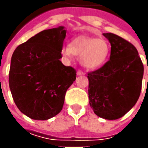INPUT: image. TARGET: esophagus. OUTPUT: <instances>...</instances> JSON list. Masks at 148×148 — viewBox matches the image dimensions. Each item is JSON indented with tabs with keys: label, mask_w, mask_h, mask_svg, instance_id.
<instances>
[{
	"label": "esophagus",
	"mask_w": 148,
	"mask_h": 148,
	"mask_svg": "<svg viewBox=\"0 0 148 148\" xmlns=\"http://www.w3.org/2000/svg\"><path fill=\"white\" fill-rule=\"evenodd\" d=\"M77 74L78 75V76H82V75H84L85 73H84V71H82V70H78V71H77Z\"/></svg>",
	"instance_id": "1"
}]
</instances>
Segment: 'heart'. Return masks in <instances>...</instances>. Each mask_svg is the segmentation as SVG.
<instances>
[{
    "instance_id": "b5f03b06",
    "label": "heart",
    "mask_w": 148,
    "mask_h": 148,
    "mask_svg": "<svg viewBox=\"0 0 148 148\" xmlns=\"http://www.w3.org/2000/svg\"><path fill=\"white\" fill-rule=\"evenodd\" d=\"M62 53L68 58H71L73 55L77 56L86 68L95 70L108 61L110 46L103 38L81 36L74 38L69 47H63Z\"/></svg>"
}]
</instances>
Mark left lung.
Masks as SVG:
<instances>
[{
  "mask_svg": "<svg viewBox=\"0 0 148 148\" xmlns=\"http://www.w3.org/2000/svg\"><path fill=\"white\" fill-rule=\"evenodd\" d=\"M103 35L110 43V57L98 70L88 72L89 102L97 116L113 120L123 116L137 103L143 64L132 43L112 33Z\"/></svg>",
  "mask_w": 148,
  "mask_h": 148,
  "instance_id": "8db88e82",
  "label": "left lung"
}]
</instances>
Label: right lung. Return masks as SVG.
I'll use <instances>...</instances> for the list:
<instances>
[{
    "instance_id": "right-lung-1",
    "label": "right lung",
    "mask_w": 148,
    "mask_h": 148,
    "mask_svg": "<svg viewBox=\"0 0 148 148\" xmlns=\"http://www.w3.org/2000/svg\"><path fill=\"white\" fill-rule=\"evenodd\" d=\"M66 33L62 26L39 32L11 57V95L18 109L32 119L46 120L59 114L77 78V71L60 61Z\"/></svg>"
}]
</instances>
